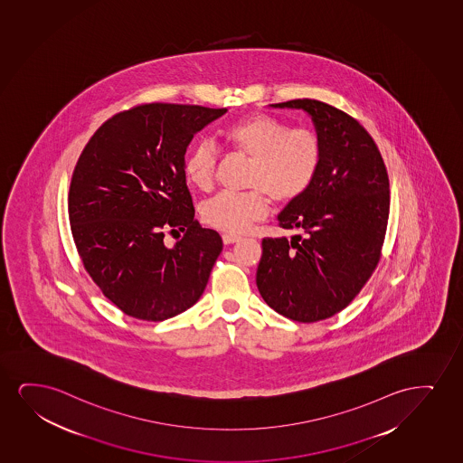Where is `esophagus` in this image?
<instances>
[{"instance_id": "1", "label": "esophagus", "mask_w": 463, "mask_h": 463, "mask_svg": "<svg viewBox=\"0 0 463 463\" xmlns=\"http://www.w3.org/2000/svg\"><path fill=\"white\" fill-rule=\"evenodd\" d=\"M241 241V237H237V235L222 234V243L224 245H231V243H235V241Z\"/></svg>"}]
</instances>
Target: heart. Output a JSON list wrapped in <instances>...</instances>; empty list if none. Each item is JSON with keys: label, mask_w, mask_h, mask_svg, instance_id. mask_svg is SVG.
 <instances>
[{"label": "heart", "mask_w": 463, "mask_h": 463, "mask_svg": "<svg viewBox=\"0 0 463 463\" xmlns=\"http://www.w3.org/2000/svg\"><path fill=\"white\" fill-rule=\"evenodd\" d=\"M228 145L251 160L247 186L251 192L218 193L201 207L209 226L229 234L245 232L269 212V198L277 204H292L311 188L324 158V145L311 128H292L275 116L251 115L237 120L224 132ZM220 165V150L201 139L188 150L184 173L192 185L211 190Z\"/></svg>", "instance_id": "heart-1"}]
</instances>
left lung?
<instances>
[{
	"instance_id": "8db88e82",
	"label": "left lung",
	"mask_w": 463,
	"mask_h": 463,
	"mask_svg": "<svg viewBox=\"0 0 463 463\" xmlns=\"http://www.w3.org/2000/svg\"><path fill=\"white\" fill-rule=\"evenodd\" d=\"M271 107L305 109L324 158L307 194L278 215L281 228L298 234L262 241L256 284L271 309L311 324L341 313L377 269L390 179L375 141L352 116L313 99Z\"/></svg>"
}]
</instances>
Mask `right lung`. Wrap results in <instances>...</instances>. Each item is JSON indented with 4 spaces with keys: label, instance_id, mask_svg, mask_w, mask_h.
<instances>
[{
    "label": "right lung",
    "instance_id": "add662e5",
    "mask_svg": "<svg viewBox=\"0 0 463 463\" xmlns=\"http://www.w3.org/2000/svg\"><path fill=\"white\" fill-rule=\"evenodd\" d=\"M226 109L145 103L105 120L84 146L69 222L84 269L122 313L162 322L192 307L222 250L194 220L184 160L194 133ZM186 234L168 249L164 232Z\"/></svg>",
    "mask_w": 463,
    "mask_h": 463
}]
</instances>
